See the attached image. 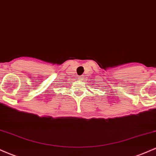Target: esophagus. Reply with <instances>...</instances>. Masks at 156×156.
I'll return each mask as SVG.
<instances>
[{
    "label": "esophagus",
    "mask_w": 156,
    "mask_h": 156,
    "mask_svg": "<svg viewBox=\"0 0 156 156\" xmlns=\"http://www.w3.org/2000/svg\"><path fill=\"white\" fill-rule=\"evenodd\" d=\"M78 79L80 80H82V79H83V78H82V77H78Z\"/></svg>",
    "instance_id": "esophagus-1"
}]
</instances>
